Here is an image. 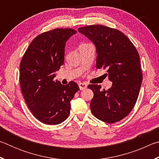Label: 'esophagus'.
Returning a JSON list of instances; mask_svg holds the SVG:
<instances>
[{"label": "esophagus", "mask_w": 159, "mask_h": 159, "mask_svg": "<svg viewBox=\"0 0 159 159\" xmlns=\"http://www.w3.org/2000/svg\"><path fill=\"white\" fill-rule=\"evenodd\" d=\"M79 88L80 90H85L86 88H87V84L85 83H79Z\"/></svg>", "instance_id": "1"}]
</instances>
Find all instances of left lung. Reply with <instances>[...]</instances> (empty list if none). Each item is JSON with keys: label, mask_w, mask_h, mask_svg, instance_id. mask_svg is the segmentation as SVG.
Returning <instances> with one entry per match:
<instances>
[{"label": "left lung", "mask_w": 159, "mask_h": 159, "mask_svg": "<svg viewBox=\"0 0 159 159\" xmlns=\"http://www.w3.org/2000/svg\"><path fill=\"white\" fill-rule=\"evenodd\" d=\"M96 46L97 69L107 70L113 83L108 90L90 84L94 96L90 102L93 114L103 122L114 123L130 114L138 99L142 72L139 55L130 39L116 29L91 25L78 29Z\"/></svg>", "instance_id": "8db88e82"}]
</instances>
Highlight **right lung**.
Here are the masks:
<instances>
[{
    "label": "right lung",
    "instance_id": "add662e5",
    "mask_svg": "<svg viewBox=\"0 0 159 159\" xmlns=\"http://www.w3.org/2000/svg\"><path fill=\"white\" fill-rule=\"evenodd\" d=\"M76 33L73 29H55L36 36L21 59V90L26 104L39 121L57 125L70 114V101L79 90L76 83L66 85L54 80L64 61L66 42Z\"/></svg>",
    "mask_w": 159,
    "mask_h": 159
}]
</instances>
